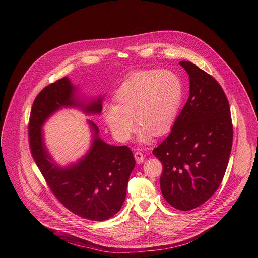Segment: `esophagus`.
Masks as SVG:
<instances>
[{"mask_svg": "<svg viewBox=\"0 0 258 258\" xmlns=\"http://www.w3.org/2000/svg\"><path fill=\"white\" fill-rule=\"evenodd\" d=\"M134 157H135V160H136L137 164L143 163V161H144V155H143L141 152H136V153L134 154Z\"/></svg>", "mask_w": 258, "mask_h": 258, "instance_id": "obj_1", "label": "esophagus"}]
</instances>
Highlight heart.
<instances>
[{"instance_id": "b5f03b06", "label": "heart", "mask_w": 258, "mask_h": 258, "mask_svg": "<svg viewBox=\"0 0 258 258\" xmlns=\"http://www.w3.org/2000/svg\"><path fill=\"white\" fill-rule=\"evenodd\" d=\"M183 98L180 77L171 71L137 72L128 76L114 94L116 103L103 106V118L120 141L130 139L135 121L141 125L139 142L147 143L152 133L161 135L174 123Z\"/></svg>"}]
</instances>
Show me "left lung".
I'll return each mask as SVG.
<instances>
[{
  "mask_svg": "<svg viewBox=\"0 0 258 258\" xmlns=\"http://www.w3.org/2000/svg\"><path fill=\"white\" fill-rule=\"evenodd\" d=\"M189 95L169 136L153 150L163 165L160 178L165 200L180 211L207 202L223 179L232 146L227 98L219 82L189 61Z\"/></svg>",
  "mask_w": 258,
  "mask_h": 258,
  "instance_id": "8db88e82",
  "label": "left lung"
}]
</instances>
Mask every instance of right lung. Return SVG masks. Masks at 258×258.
Masks as SVG:
<instances>
[{
	"label": "right lung",
	"instance_id": "right-lung-1",
	"mask_svg": "<svg viewBox=\"0 0 258 258\" xmlns=\"http://www.w3.org/2000/svg\"><path fill=\"white\" fill-rule=\"evenodd\" d=\"M103 96L84 97L69 77L43 88L31 112L29 135L35 162L57 200L75 215L89 221L109 220L126 198L129 177L135 167L133 153L127 146H114L99 136L90 120L91 144L76 162L57 164L48 152L42 127L55 112L76 108L85 115H99Z\"/></svg>",
	"mask_w": 258,
	"mask_h": 258
}]
</instances>
